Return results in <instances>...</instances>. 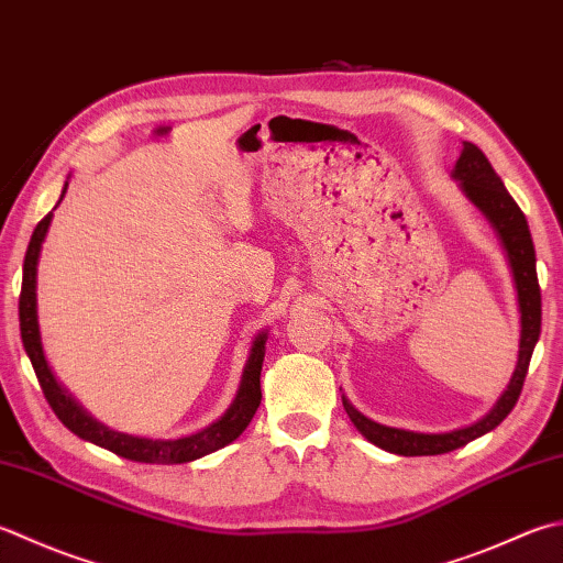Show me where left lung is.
<instances>
[{"instance_id":"1","label":"left lung","mask_w":563,"mask_h":563,"mask_svg":"<svg viewBox=\"0 0 563 563\" xmlns=\"http://www.w3.org/2000/svg\"><path fill=\"white\" fill-rule=\"evenodd\" d=\"M454 178L461 183V187H464L468 200L490 219V224L495 227V231H498L505 251H508V261H510L515 288H517V302H520V314H522L520 358H517L512 380L508 385V390L503 393L498 405H495L493 410L476 424L454 429V432H446V434H417V432H405V429L383 427L378 422H371L368 417L356 412L354 407L344 400V410L349 415V420L356 424L358 432L366 437L368 442L400 456L446 454V451L466 446L468 442H473V439H478L486 432H490V429L498 427L505 417L512 412L517 398H520L527 368H530L532 351L537 346L539 332H542V290H539V280H537V258H534L532 234H530V227H527L522 209L517 207L510 192L505 190V185L498 178V173L493 170L486 153L468 141L464 143L461 158L456 161Z\"/></svg>"}]
</instances>
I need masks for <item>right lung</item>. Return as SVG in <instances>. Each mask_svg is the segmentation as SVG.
Segmentation results:
<instances>
[{
  "instance_id": "obj_1",
  "label": "right lung",
  "mask_w": 563,
  "mask_h": 563,
  "mask_svg": "<svg viewBox=\"0 0 563 563\" xmlns=\"http://www.w3.org/2000/svg\"><path fill=\"white\" fill-rule=\"evenodd\" d=\"M65 190H68V183L63 187V195ZM51 219H53V212L43 217L36 224V229H33L31 241H29L26 258H24V278H21V295H19V329H21V341H24V349L31 358V366L36 371V378L41 383V390L46 395L48 405L53 407L55 417H58V420L80 439H87V442H92L97 446L114 451V454L124 459L143 461V464H187V461L207 456L212 454V451L234 442V439L249 427V422L253 420V415H256L261 405V366H263V356H266V334H261L256 341H253L244 376H241L236 400L231 402L222 420L209 424L207 429H202V432L183 437V439H168V442H161V439L153 442V439H139V437L112 432V429H107L104 424L92 420V417L87 415L58 383H55L48 363L43 358L38 319H36V266H38L41 244L43 239H46V231L51 227Z\"/></svg>"
}]
</instances>
